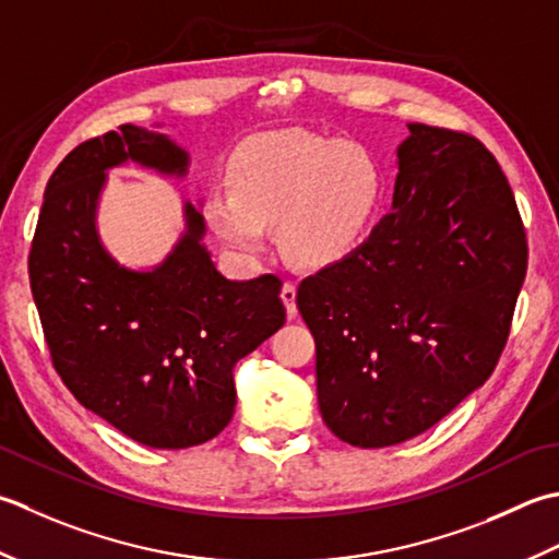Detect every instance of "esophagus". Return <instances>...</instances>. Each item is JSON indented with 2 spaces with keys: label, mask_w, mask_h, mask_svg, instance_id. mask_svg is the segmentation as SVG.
I'll use <instances>...</instances> for the list:
<instances>
[{
  "label": "esophagus",
  "mask_w": 559,
  "mask_h": 559,
  "mask_svg": "<svg viewBox=\"0 0 559 559\" xmlns=\"http://www.w3.org/2000/svg\"><path fill=\"white\" fill-rule=\"evenodd\" d=\"M282 301H284V309L294 318L296 316V284L292 280H287L282 284Z\"/></svg>",
  "instance_id": "1"
}]
</instances>
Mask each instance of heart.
<instances>
[{
    "mask_svg": "<svg viewBox=\"0 0 559 559\" xmlns=\"http://www.w3.org/2000/svg\"><path fill=\"white\" fill-rule=\"evenodd\" d=\"M231 190H216L204 214L238 253L265 246V224L280 222V243L301 265H330L367 234L381 202L383 174L357 142L304 132L258 134L229 164Z\"/></svg>",
    "mask_w": 559,
    "mask_h": 559,
    "instance_id": "1",
    "label": "heart"
}]
</instances>
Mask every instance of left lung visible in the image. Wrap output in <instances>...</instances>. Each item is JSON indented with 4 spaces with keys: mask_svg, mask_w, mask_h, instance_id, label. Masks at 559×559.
Returning <instances> with one entry per match:
<instances>
[{
    "mask_svg": "<svg viewBox=\"0 0 559 559\" xmlns=\"http://www.w3.org/2000/svg\"><path fill=\"white\" fill-rule=\"evenodd\" d=\"M407 128L395 212L296 292L323 423L359 449L423 435L480 389L528 265L514 192L487 146L468 132Z\"/></svg>",
    "mask_w": 559,
    "mask_h": 559,
    "instance_id": "1",
    "label": "left lung"
}]
</instances>
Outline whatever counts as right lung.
<instances>
[{"label": "right lung", "mask_w": 559, "mask_h": 559, "mask_svg": "<svg viewBox=\"0 0 559 559\" xmlns=\"http://www.w3.org/2000/svg\"><path fill=\"white\" fill-rule=\"evenodd\" d=\"M140 162L186 174L188 154L166 134L120 124L62 158L45 188L28 253L55 371L91 413L152 449H188L231 423L234 364L287 321L282 280H226L186 204L188 231L162 265L132 272L96 236L106 168Z\"/></svg>", "instance_id": "1"}]
</instances>
